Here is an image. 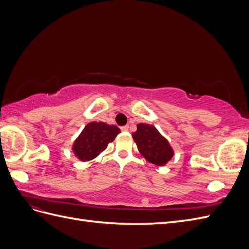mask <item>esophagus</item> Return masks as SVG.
<instances>
[{
    "label": "esophagus",
    "instance_id": "obj_1",
    "mask_svg": "<svg viewBox=\"0 0 249 249\" xmlns=\"http://www.w3.org/2000/svg\"><path fill=\"white\" fill-rule=\"evenodd\" d=\"M122 131H124V132H127V131H129V125L122 126Z\"/></svg>",
    "mask_w": 249,
    "mask_h": 249
}]
</instances>
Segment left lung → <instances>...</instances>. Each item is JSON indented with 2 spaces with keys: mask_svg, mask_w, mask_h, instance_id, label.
<instances>
[{
  "mask_svg": "<svg viewBox=\"0 0 249 249\" xmlns=\"http://www.w3.org/2000/svg\"><path fill=\"white\" fill-rule=\"evenodd\" d=\"M132 137L144 159L157 166L166 165L175 155L168 140L152 124H138Z\"/></svg>",
  "mask_w": 249,
  "mask_h": 249,
  "instance_id": "obj_1",
  "label": "left lung"
}]
</instances>
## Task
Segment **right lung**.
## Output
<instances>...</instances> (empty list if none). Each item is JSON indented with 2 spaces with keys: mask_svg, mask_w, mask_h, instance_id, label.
I'll list each match as a JSON object with an SVG mask.
<instances>
[{
  "mask_svg": "<svg viewBox=\"0 0 249 249\" xmlns=\"http://www.w3.org/2000/svg\"><path fill=\"white\" fill-rule=\"evenodd\" d=\"M119 133L120 129L114 124L103 122L89 123L73 141L71 150L80 161H91L107 148Z\"/></svg>",
  "mask_w": 249,
  "mask_h": 249,
  "instance_id": "right-lung-1",
  "label": "right lung"
}]
</instances>
